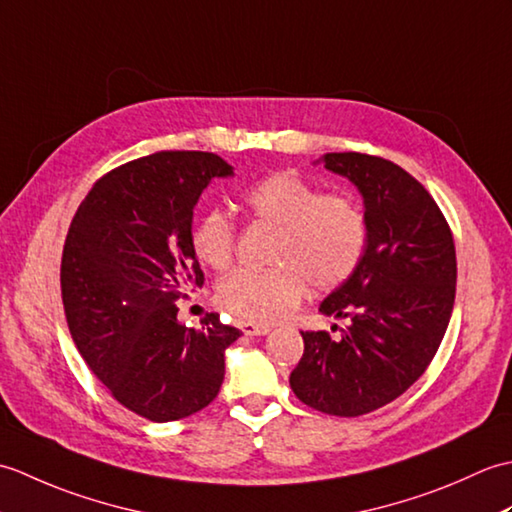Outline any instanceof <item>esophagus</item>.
<instances>
[{
  "label": "esophagus",
  "mask_w": 512,
  "mask_h": 512,
  "mask_svg": "<svg viewBox=\"0 0 512 512\" xmlns=\"http://www.w3.org/2000/svg\"><path fill=\"white\" fill-rule=\"evenodd\" d=\"M239 328H242V332L248 336H264L270 332V325L255 323V321H242L239 323Z\"/></svg>",
  "instance_id": "obj_1"
}]
</instances>
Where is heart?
<instances>
[{
	"label": "heart",
	"instance_id": "obj_1",
	"mask_svg": "<svg viewBox=\"0 0 512 512\" xmlns=\"http://www.w3.org/2000/svg\"><path fill=\"white\" fill-rule=\"evenodd\" d=\"M257 224L275 226L270 268H239L217 286V303L239 319L275 323L297 308L310 284L330 292L350 281L361 266L369 224L363 204L347 191H321L292 173H273L239 195ZM193 255L224 270L235 257L237 228L220 209L195 217L189 231Z\"/></svg>",
	"mask_w": 512,
	"mask_h": 512
}]
</instances>
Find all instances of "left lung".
Returning a JSON list of instances; mask_svg holds the SVG:
<instances>
[{
    "label": "left lung",
    "instance_id": "left-lung-1",
    "mask_svg": "<svg viewBox=\"0 0 512 512\" xmlns=\"http://www.w3.org/2000/svg\"><path fill=\"white\" fill-rule=\"evenodd\" d=\"M323 162L361 191L369 239L354 277L319 308L350 325L336 341L301 332L290 387L312 409L356 418L405 394L433 361L453 312L458 264L447 217L405 169L356 151Z\"/></svg>",
    "mask_w": 512,
    "mask_h": 512
}]
</instances>
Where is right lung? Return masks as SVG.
<instances>
[{"label": "right lung", "mask_w": 512, "mask_h": 512, "mask_svg": "<svg viewBox=\"0 0 512 512\" xmlns=\"http://www.w3.org/2000/svg\"><path fill=\"white\" fill-rule=\"evenodd\" d=\"M233 167L209 151H156L105 173L74 213L61 299L76 350L107 391L151 422L204 409L239 339L220 314L178 323V299L204 286L189 231L193 206Z\"/></svg>", "instance_id": "1"}]
</instances>
